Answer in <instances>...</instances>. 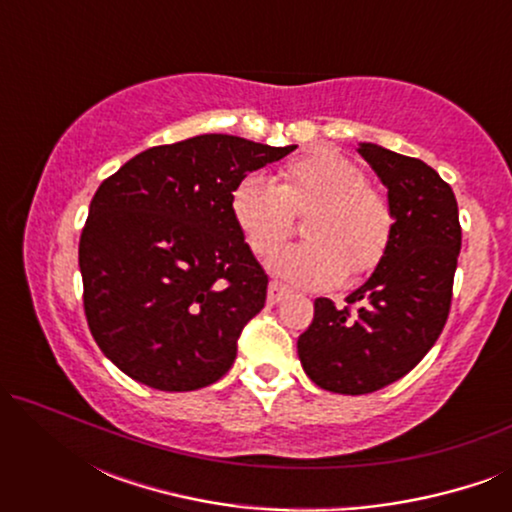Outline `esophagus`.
<instances>
[{
    "label": "esophagus",
    "instance_id": "1",
    "mask_svg": "<svg viewBox=\"0 0 512 512\" xmlns=\"http://www.w3.org/2000/svg\"><path fill=\"white\" fill-rule=\"evenodd\" d=\"M289 293H291L289 286H284V284H279V282H270V286H268V303L270 305H277L279 300H284L286 296H289Z\"/></svg>",
    "mask_w": 512,
    "mask_h": 512
}]
</instances>
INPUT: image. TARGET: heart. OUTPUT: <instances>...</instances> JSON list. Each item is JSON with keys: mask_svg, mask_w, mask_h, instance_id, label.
<instances>
[{"mask_svg": "<svg viewBox=\"0 0 512 512\" xmlns=\"http://www.w3.org/2000/svg\"><path fill=\"white\" fill-rule=\"evenodd\" d=\"M366 172L335 149L293 158L279 184L247 174L230 191V216L251 254L270 258L293 230V214L307 208L303 233L310 240L270 261V270L305 289H326L349 272L363 277L387 254L394 214L384 195L366 184Z\"/></svg>", "mask_w": 512, "mask_h": 512, "instance_id": "heart-1", "label": "heart"}]
</instances>
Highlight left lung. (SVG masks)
<instances>
[{"label": "left lung", "instance_id": "obj_1", "mask_svg": "<svg viewBox=\"0 0 512 512\" xmlns=\"http://www.w3.org/2000/svg\"><path fill=\"white\" fill-rule=\"evenodd\" d=\"M387 186L394 230L384 258L345 298L314 300L298 338L307 377L333 394H370L408 375L443 333L461 249L459 209L450 184L419 158L359 144Z\"/></svg>", "mask_w": 512, "mask_h": 512}]
</instances>
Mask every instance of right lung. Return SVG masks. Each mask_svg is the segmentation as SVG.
<instances>
[{"label":"right lung","instance_id":"right-lung-1","mask_svg":"<svg viewBox=\"0 0 512 512\" xmlns=\"http://www.w3.org/2000/svg\"><path fill=\"white\" fill-rule=\"evenodd\" d=\"M293 149L198 135L137 153L102 181L79 242L83 310L125 375L193 391L228 373L268 293L230 216V191Z\"/></svg>","mask_w":512,"mask_h":512}]
</instances>
